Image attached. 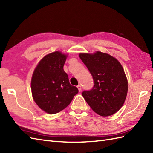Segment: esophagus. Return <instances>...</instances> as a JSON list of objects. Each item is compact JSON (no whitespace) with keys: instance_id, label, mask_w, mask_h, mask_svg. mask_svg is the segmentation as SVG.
Instances as JSON below:
<instances>
[{"instance_id":"obj_1","label":"esophagus","mask_w":153,"mask_h":153,"mask_svg":"<svg viewBox=\"0 0 153 153\" xmlns=\"http://www.w3.org/2000/svg\"><path fill=\"white\" fill-rule=\"evenodd\" d=\"M77 89H78L79 91H82V86H81L80 85H77Z\"/></svg>"}]
</instances>
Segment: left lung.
<instances>
[{
	"label": "left lung",
	"mask_w": 153,
	"mask_h": 153,
	"mask_svg": "<svg viewBox=\"0 0 153 153\" xmlns=\"http://www.w3.org/2000/svg\"><path fill=\"white\" fill-rule=\"evenodd\" d=\"M79 56L93 76L94 86L82 92L94 112L101 116H111L121 108L126 98L128 83L118 60L110 54L97 51L81 53Z\"/></svg>",
	"instance_id": "1"
}]
</instances>
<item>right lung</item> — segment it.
I'll return each mask as SVG.
<instances>
[{"label": "right lung", "mask_w": 153, "mask_h": 153, "mask_svg": "<svg viewBox=\"0 0 153 153\" xmlns=\"http://www.w3.org/2000/svg\"><path fill=\"white\" fill-rule=\"evenodd\" d=\"M67 56L56 51L46 55L39 62L31 78V88L34 101L45 112L54 114L70 105L78 93L70 85L64 70Z\"/></svg>", "instance_id": "1"}]
</instances>
